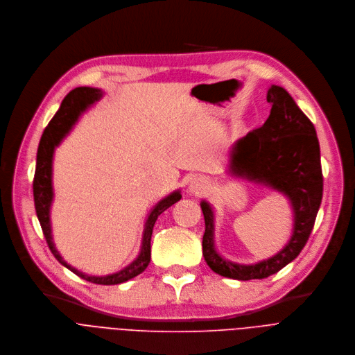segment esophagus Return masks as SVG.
Instances as JSON below:
<instances>
[{
    "mask_svg": "<svg viewBox=\"0 0 355 355\" xmlns=\"http://www.w3.org/2000/svg\"><path fill=\"white\" fill-rule=\"evenodd\" d=\"M209 187V183L207 179L201 178V176H196L193 178L190 182H189V190L191 193H196V194H200V193H204L205 190H208Z\"/></svg>",
    "mask_w": 355,
    "mask_h": 355,
    "instance_id": "obj_1",
    "label": "esophagus"
}]
</instances>
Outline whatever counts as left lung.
<instances>
[{
	"label": "left lung",
	"instance_id": "1",
	"mask_svg": "<svg viewBox=\"0 0 355 355\" xmlns=\"http://www.w3.org/2000/svg\"><path fill=\"white\" fill-rule=\"evenodd\" d=\"M267 102L271 105L268 119L231 147L227 173L287 197L293 211V232L287 243L275 254L253 264L231 261L216 246L214 207L207 200L200 202L205 221L204 260L214 272L241 281L275 274L301 253L312 232L323 194L315 125L282 87L271 85Z\"/></svg>",
	"mask_w": 355,
	"mask_h": 355
}]
</instances>
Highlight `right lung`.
<instances>
[{
  "label": "right lung",
  "instance_id": "add662e5",
  "mask_svg": "<svg viewBox=\"0 0 355 355\" xmlns=\"http://www.w3.org/2000/svg\"><path fill=\"white\" fill-rule=\"evenodd\" d=\"M103 95L105 92L99 88L78 87L71 91L64 98V101L60 105V109L57 110L54 117L50 120L49 125L44 128V132L40 138L37 157H36L35 179H33V198H35L37 220L42 225L46 242L51 253L54 254V257L69 271H73L74 274H77L78 277L89 282H94V284L116 286L137 277L148 267L151 261V236H153L154 225L158 217L165 209H168L171 205H173L176 201L182 198V194H180V189L173 190L172 193L161 198L150 209V212L146 217L144 231H143V238H141V248H139L138 256L120 271L113 274H106V275H89L68 264L64 260V257L60 254L53 241V228H51V218H50V211L54 201V189H53L54 153H55V148L60 147L64 138L69 134V131L73 130V127L78 123L80 117L85 112H88L92 106H95L103 98Z\"/></svg>",
  "mask_w": 355,
  "mask_h": 355
}]
</instances>
